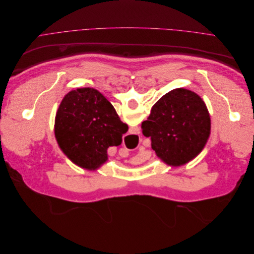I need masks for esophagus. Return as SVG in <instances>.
Listing matches in <instances>:
<instances>
[{"label":"esophagus","instance_id":"esophagus-1","mask_svg":"<svg viewBox=\"0 0 254 254\" xmlns=\"http://www.w3.org/2000/svg\"><path fill=\"white\" fill-rule=\"evenodd\" d=\"M139 134H140V129L137 127H132L130 128V131L127 134L126 139L129 140L130 142H136L139 140Z\"/></svg>","mask_w":254,"mask_h":254}]
</instances>
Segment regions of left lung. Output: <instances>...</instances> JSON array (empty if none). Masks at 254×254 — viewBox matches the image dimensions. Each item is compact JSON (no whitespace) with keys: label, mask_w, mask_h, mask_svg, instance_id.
Wrapping results in <instances>:
<instances>
[{"label":"left lung","mask_w":254,"mask_h":254,"mask_svg":"<svg viewBox=\"0 0 254 254\" xmlns=\"http://www.w3.org/2000/svg\"><path fill=\"white\" fill-rule=\"evenodd\" d=\"M142 131L151 148L168 165L180 166L203 149L211 132V119L202 98L187 89H174L152 106Z\"/></svg>","instance_id":"left-lung-1"}]
</instances>
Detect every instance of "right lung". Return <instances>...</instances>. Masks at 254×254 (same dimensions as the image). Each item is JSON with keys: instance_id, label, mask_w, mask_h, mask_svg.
Here are the masks:
<instances>
[{"instance_id": "right-lung-1", "label": "right lung", "mask_w": 254, "mask_h": 254, "mask_svg": "<svg viewBox=\"0 0 254 254\" xmlns=\"http://www.w3.org/2000/svg\"><path fill=\"white\" fill-rule=\"evenodd\" d=\"M128 126L107 98L93 88L73 90L56 113L55 136L73 163L96 170L108 160L107 149L122 143Z\"/></svg>"}]
</instances>
